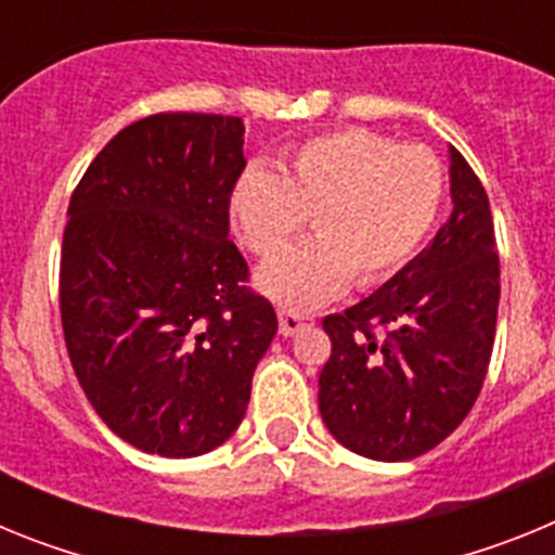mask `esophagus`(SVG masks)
<instances>
[{
	"label": "esophagus",
	"instance_id": "esophagus-1",
	"mask_svg": "<svg viewBox=\"0 0 555 555\" xmlns=\"http://www.w3.org/2000/svg\"><path fill=\"white\" fill-rule=\"evenodd\" d=\"M281 336L288 338L294 336V333L306 331V327L313 325V317H302V313H292V311H281Z\"/></svg>",
	"mask_w": 555,
	"mask_h": 555
}]
</instances>
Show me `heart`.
Listing matches in <instances>:
<instances>
[{
    "label": "heart",
    "instance_id": "heart-1",
    "mask_svg": "<svg viewBox=\"0 0 555 555\" xmlns=\"http://www.w3.org/2000/svg\"><path fill=\"white\" fill-rule=\"evenodd\" d=\"M444 199V166L428 146L370 130L308 139L278 166H249L230 191L244 244L272 255L311 217L313 238L258 269V288L288 311L336 300L347 283L389 281L423 247Z\"/></svg>",
    "mask_w": 555,
    "mask_h": 555
}]
</instances>
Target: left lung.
Segmentation results:
<instances>
[{"instance_id":"left-lung-1","label":"left lung","mask_w":555,"mask_h":555,"mask_svg":"<svg viewBox=\"0 0 555 555\" xmlns=\"http://www.w3.org/2000/svg\"><path fill=\"white\" fill-rule=\"evenodd\" d=\"M450 219L366 300L331 313L320 414L336 442L375 461H409L469 414L492 358L500 263L489 197L450 146Z\"/></svg>"}]
</instances>
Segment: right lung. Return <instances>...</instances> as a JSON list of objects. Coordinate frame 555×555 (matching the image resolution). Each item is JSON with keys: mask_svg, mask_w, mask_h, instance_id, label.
<instances>
[{"mask_svg": "<svg viewBox=\"0 0 555 555\" xmlns=\"http://www.w3.org/2000/svg\"><path fill=\"white\" fill-rule=\"evenodd\" d=\"M244 166L242 119L158 113L116 132L68 203V358L102 423L144 453L194 459L228 442L278 333L230 242Z\"/></svg>", "mask_w": 555, "mask_h": 555, "instance_id": "right-lung-1", "label": "right lung"}]
</instances>
